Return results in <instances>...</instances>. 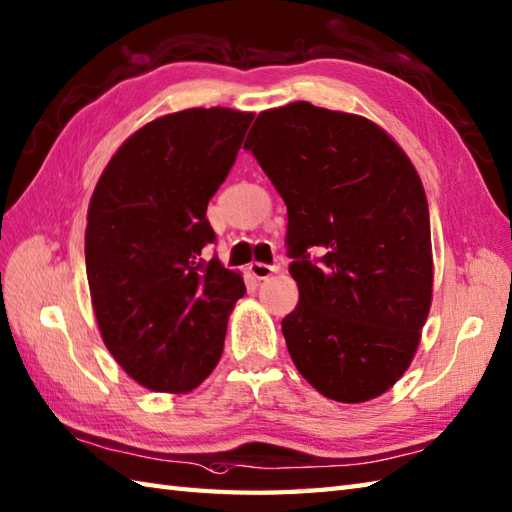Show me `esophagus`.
I'll return each mask as SVG.
<instances>
[{
  "label": "esophagus",
  "mask_w": 512,
  "mask_h": 512,
  "mask_svg": "<svg viewBox=\"0 0 512 512\" xmlns=\"http://www.w3.org/2000/svg\"><path fill=\"white\" fill-rule=\"evenodd\" d=\"M248 273L253 275L255 279H268L270 275L273 273H277V268L275 266H270V264H262V262H253L248 266Z\"/></svg>",
  "instance_id": "1"
}]
</instances>
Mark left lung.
Masks as SVG:
<instances>
[{
    "instance_id": "left-lung-1",
    "label": "left lung",
    "mask_w": 512,
    "mask_h": 512,
    "mask_svg": "<svg viewBox=\"0 0 512 512\" xmlns=\"http://www.w3.org/2000/svg\"><path fill=\"white\" fill-rule=\"evenodd\" d=\"M244 149L288 206L299 303L281 332L292 361L325 398L385 394L416 354L431 308L418 171L376 123L308 101L259 114Z\"/></svg>"
}]
</instances>
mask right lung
Returning <instances> with one entry per match:
<instances>
[{
    "label": "right lung",
    "mask_w": 512,
    "mask_h": 512,
    "mask_svg": "<svg viewBox=\"0 0 512 512\" xmlns=\"http://www.w3.org/2000/svg\"><path fill=\"white\" fill-rule=\"evenodd\" d=\"M253 114L193 107L129 136L96 182L85 268L103 343L136 383L182 394L213 372L244 279L202 250L206 206Z\"/></svg>",
    "instance_id": "right-lung-1"
}]
</instances>
